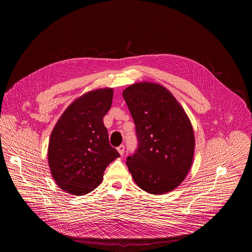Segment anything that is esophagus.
<instances>
[{
	"label": "esophagus",
	"instance_id": "1",
	"mask_svg": "<svg viewBox=\"0 0 252 252\" xmlns=\"http://www.w3.org/2000/svg\"><path fill=\"white\" fill-rule=\"evenodd\" d=\"M117 150H118V152L120 153V155H121V156H124V154H125V146H124V145L120 146Z\"/></svg>",
	"mask_w": 252,
	"mask_h": 252
}]
</instances>
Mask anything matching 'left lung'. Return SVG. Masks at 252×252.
<instances>
[{
  "instance_id": "left-lung-1",
  "label": "left lung",
  "mask_w": 252,
  "mask_h": 252,
  "mask_svg": "<svg viewBox=\"0 0 252 252\" xmlns=\"http://www.w3.org/2000/svg\"><path fill=\"white\" fill-rule=\"evenodd\" d=\"M135 125L138 148L126 165L134 183L151 194L172 191L188 175L194 132L184 107L161 85L141 82L123 92Z\"/></svg>"
}]
</instances>
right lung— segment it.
<instances>
[{
  "label": "right lung",
  "mask_w": 252,
  "mask_h": 252,
  "mask_svg": "<svg viewBox=\"0 0 252 252\" xmlns=\"http://www.w3.org/2000/svg\"><path fill=\"white\" fill-rule=\"evenodd\" d=\"M113 95L111 88L84 94L66 107L51 133L49 166L56 184L67 193L84 195L94 190L106 166L120 158L102 121Z\"/></svg>",
  "instance_id": "right-lung-1"
}]
</instances>
